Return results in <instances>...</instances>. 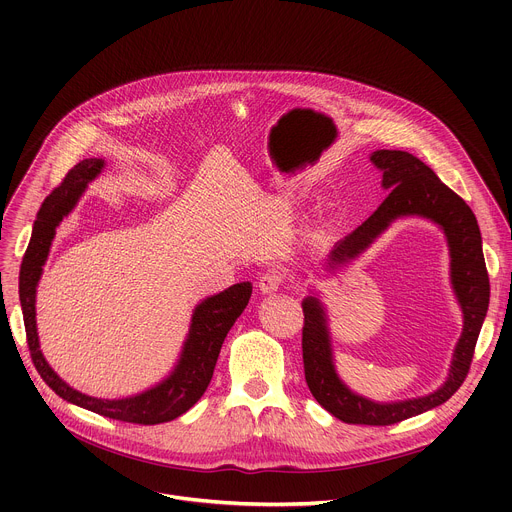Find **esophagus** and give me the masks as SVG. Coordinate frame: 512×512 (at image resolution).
Instances as JSON below:
<instances>
[{"instance_id":"34e87169","label":"esophagus","mask_w":512,"mask_h":512,"mask_svg":"<svg viewBox=\"0 0 512 512\" xmlns=\"http://www.w3.org/2000/svg\"><path fill=\"white\" fill-rule=\"evenodd\" d=\"M281 275L277 271H267L259 277V289L261 294H273V291H277V287L281 285Z\"/></svg>"}]
</instances>
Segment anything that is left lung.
<instances>
[{
    "mask_svg": "<svg viewBox=\"0 0 512 512\" xmlns=\"http://www.w3.org/2000/svg\"><path fill=\"white\" fill-rule=\"evenodd\" d=\"M371 162L383 172V188L391 190V194L356 231L334 245L326 259V269H336L358 257L401 216H423L440 225L452 257V287L464 314V328L454 350L450 375L437 391L407 401L377 403L352 393L336 375L328 318L316 296H308L302 302V352L306 383L326 411L344 423L393 425L446 403L460 389L470 371L476 340L488 312L490 283L480 229L470 206L413 154L377 150L371 154Z\"/></svg>",
    "mask_w": 512,
    "mask_h": 512,
    "instance_id": "8db88e82",
    "label": "left lung"
}]
</instances>
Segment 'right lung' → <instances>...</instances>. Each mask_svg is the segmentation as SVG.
<instances>
[{"instance_id":"obj_1","label":"right lung","mask_w":512,"mask_h":512,"mask_svg":"<svg viewBox=\"0 0 512 512\" xmlns=\"http://www.w3.org/2000/svg\"><path fill=\"white\" fill-rule=\"evenodd\" d=\"M103 168L105 160H83L64 176L62 184L46 196L38 210L32 239L20 267V304L24 314L28 348L38 375L64 401L75 403L103 417L127 423H166L186 413L204 395L216 367L218 352H221V346L235 320L247 308L253 285L249 281L235 283L229 289L221 291V294L202 300L194 308L192 324L178 364L170 377L156 387L125 399H97L68 387L52 371L40 350L36 330V287L42 275V265L46 263L52 239L56 235V227L75 208L87 184L95 180Z\"/></svg>"}]
</instances>
